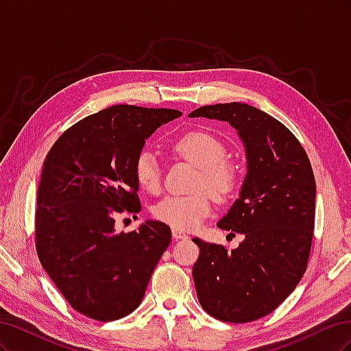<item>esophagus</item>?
Here are the masks:
<instances>
[{"instance_id": "esophagus-1", "label": "esophagus", "mask_w": 351, "mask_h": 351, "mask_svg": "<svg viewBox=\"0 0 351 351\" xmlns=\"http://www.w3.org/2000/svg\"><path fill=\"white\" fill-rule=\"evenodd\" d=\"M173 237H174V240H186V239H189V236L186 234L184 231H180V230H173Z\"/></svg>"}]
</instances>
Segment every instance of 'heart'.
Segmentation results:
<instances>
[{"mask_svg": "<svg viewBox=\"0 0 351 351\" xmlns=\"http://www.w3.org/2000/svg\"><path fill=\"white\" fill-rule=\"evenodd\" d=\"M171 152L200 168L195 189H208L218 197L227 196L236 186V167L227 161L226 145L219 137L205 130H190L171 143ZM136 182L147 192L161 189L162 171L156 156L141 151L133 161ZM212 210V200L206 192L187 196H167L154 208L155 219L176 230H192L202 224Z\"/></svg>", "mask_w": 351, "mask_h": 351, "instance_id": "b5f03b06", "label": "heart"}]
</instances>
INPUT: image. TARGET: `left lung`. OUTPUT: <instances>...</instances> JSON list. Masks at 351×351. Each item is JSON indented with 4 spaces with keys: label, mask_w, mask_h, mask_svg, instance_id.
Masks as SVG:
<instances>
[{
    "label": "left lung",
    "mask_w": 351,
    "mask_h": 351,
    "mask_svg": "<svg viewBox=\"0 0 351 351\" xmlns=\"http://www.w3.org/2000/svg\"><path fill=\"white\" fill-rule=\"evenodd\" d=\"M189 115L228 121L247 155L240 197L218 222L244 240L228 250L193 239L200 249L192 272L197 299L219 321H256L277 309L306 272L315 228L313 169L297 137L252 105H205Z\"/></svg>",
    "instance_id": "obj_1"
}]
</instances>
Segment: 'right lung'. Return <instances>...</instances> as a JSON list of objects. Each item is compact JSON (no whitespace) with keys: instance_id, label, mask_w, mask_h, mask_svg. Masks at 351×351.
<instances>
[{"instance_id":"obj_1","label":"right lung","mask_w":351,"mask_h":351,"mask_svg":"<svg viewBox=\"0 0 351 351\" xmlns=\"http://www.w3.org/2000/svg\"><path fill=\"white\" fill-rule=\"evenodd\" d=\"M178 110L112 105L84 117L49 149L40 173L35 244L40 265L74 311L110 322L141 304L171 241V228L146 221L115 232V215L137 214L133 161Z\"/></svg>"}]
</instances>
